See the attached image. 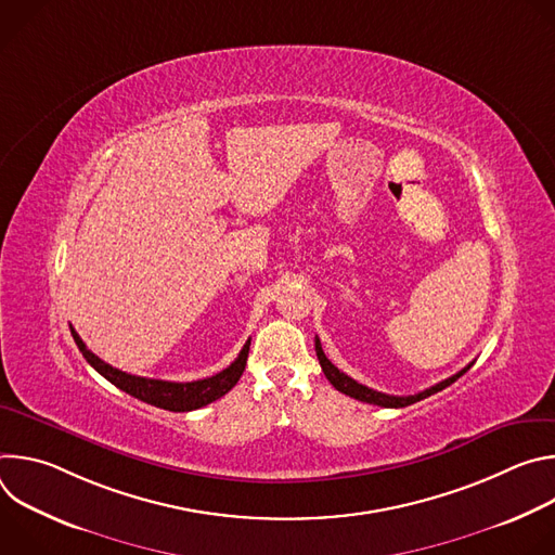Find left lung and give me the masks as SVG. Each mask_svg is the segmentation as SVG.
Masks as SVG:
<instances>
[{
    "label": "left lung",
    "mask_w": 555,
    "mask_h": 555,
    "mask_svg": "<svg viewBox=\"0 0 555 555\" xmlns=\"http://www.w3.org/2000/svg\"><path fill=\"white\" fill-rule=\"evenodd\" d=\"M315 356H319V362H321V366H323V373H325V377L332 382V386H334L336 390L349 395V398H353V400H360V402H366V404H375V406H384V409H404V406L415 404V402H420V400H424V398H430L433 392L443 390L446 386H450L452 382H456V379L472 366V364H467L465 369H461V371L454 373L452 377H448V379H443V382H439V384H435V386H430V388H426V390H422V392L406 395V398H404V395H386V392L373 390V388H369V386L356 382L353 377L345 375L338 366H334V364L327 360V356H325V351H323L319 338H315Z\"/></svg>",
    "instance_id": "left-lung-1"
}]
</instances>
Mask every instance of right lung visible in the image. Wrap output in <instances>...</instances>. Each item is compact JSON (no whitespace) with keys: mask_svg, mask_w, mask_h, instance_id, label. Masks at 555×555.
Returning a JSON list of instances; mask_svg holds the SVG:
<instances>
[{"mask_svg":"<svg viewBox=\"0 0 555 555\" xmlns=\"http://www.w3.org/2000/svg\"><path fill=\"white\" fill-rule=\"evenodd\" d=\"M72 338L76 343V347L81 349L83 358L105 377L109 379L114 386H118L120 390L129 392L131 398H138L140 402H146L151 406H157V409H165V411H173V413H189V411H195V409H202L219 398H223V395L240 382L244 369H246V360H248V351H250V340L244 345V349L240 351V356H236V360L210 375V377H204V379H195V382H165V379H151V377H140V375H131V373H125L120 369H114L112 364L103 362L99 356H94L86 343L81 340V336H78L72 327Z\"/></svg>","mask_w":555,"mask_h":555,"instance_id":"1","label":"right lung"}]
</instances>
